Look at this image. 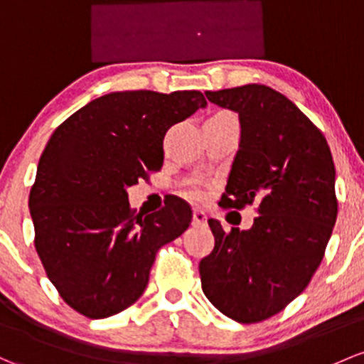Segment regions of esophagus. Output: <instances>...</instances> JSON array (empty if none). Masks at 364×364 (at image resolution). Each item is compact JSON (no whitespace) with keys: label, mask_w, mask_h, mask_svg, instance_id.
Wrapping results in <instances>:
<instances>
[{"label":"esophagus","mask_w":364,"mask_h":364,"mask_svg":"<svg viewBox=\"0 0 364 364\" xmlns=\"http://www.w3.org/2000/svg\"><path fill=\"white\" fill-rule=\"evenodd\" d=\"M208 223V216L200 209H195L193 211V225H205Z\"/></svg>","instance_id":"obj_1"}]
</instances>
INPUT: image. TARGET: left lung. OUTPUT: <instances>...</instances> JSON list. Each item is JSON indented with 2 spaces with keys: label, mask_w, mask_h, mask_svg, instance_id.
<instances>
[{
  "label": "left lung",
  "mask_w": 364,
  "mask_h": 364,
  "mask_svg": "<svg viewBox=\"0 0 364 364\" xmlns=\"http://www.w3.org/2000/svg\"><path fill=\"white\" fill-rule=\"evenodd\" d=\"M205 97L240 124L220 205L255 202L258 216L247 230L208 221L214 250L198 265L202 291L237 323H259L291 304L321 265L338 213L335 164L319 129L281 92L250 83Z\"/></svg>",
  "instance_id": "obj_1"
}]
</instances>
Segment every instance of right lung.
<instances>
[{
	"mask_svg": "<svg viewBox=\"0 0 364 364\" xmlns=\"http://www.w3.org/2000/svg\"><path fill=\"white\" fill-rule=\"evenodd\" d=\"M208 101L198 90L112 92L55 129L29 193L34 246L63 300L90 319L131 307L160 246L192 223L181 198L134 216L127 188L164 164V136Z\"/></svg>",
	"mask_w": 364,
	"mask_h": 364,
	"instance_id": "right-lung-1",
	"label": "right lung"
}]
</instances>
